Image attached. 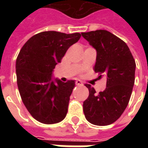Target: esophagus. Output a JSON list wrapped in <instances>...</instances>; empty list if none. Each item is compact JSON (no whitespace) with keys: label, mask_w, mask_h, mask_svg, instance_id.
Segmentation results:
<instances>
[{"label":"esophagus","mask_w":148,"mask_h":148,"mask_svg":"<svg viewBox=\"0 0 148 148\" xmlns=\"http://www.w3.org/2000/svg\"><path fill=\"white\" fill-rule=\"evenodd\" d=\"M75 84H76L77 86H82V85H83V83L82 82V81L80 80L76 81V82H75Z\"/></svg>","instance_id":"34e87169"}]
</instances>
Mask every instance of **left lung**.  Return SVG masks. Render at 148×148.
I'll use <instances>...</instances> for the list:
<instances>
[{
    "label": "left lung",
    "instance_id": "obj_1",
    "mask_svg": "<svg viewBox=\"0 0 148 148\" xmlns=\"http://www.w3.org/2000/svg\"><path fill=\"white\" fill-rule=\"evenodd\" d=\"M82 36L97 50L94 71L99 78L107 77L106 88L97 93L89 84V97L83 112L90 123L109 125L118 120L129 102L134 82L136 62L125 42L106 30L82 32Z\"/></svg>",
    "mask_w": 148,
    "mask_h": 148
}]
</instances>
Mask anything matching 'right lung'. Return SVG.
<instances>
[{
  "mask_svg": "<svg viewBox=\"0 0 148 148\" xmlns=\"http://www.w3.org/2000/svg\"><path fill=\"white\" fill-rule=\"evenodd\" d=\"M80 33L49 31L35 35L22 47L16 58V81L23 103L40 123L56 124L66 116L75 82L51 80L53 69Z\"/></svg>",
  "mask_w": 148,
  "mask_h": 148,
  "instance_id": "1",
  "label": "right lung"
}]
</instances>
